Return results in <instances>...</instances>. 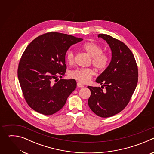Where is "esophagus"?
<instances>
[{"label":"esophagus","instance_id":"34e87169","mask_svg":"<svg viewBox=\"0 0 154 154\" xmlns=\"http://www.w3.org/2000/svg\"><path fill=\"white\" fill-rule=\"evenodd\" d=\"M77 86H79V87H80V88H82V87L84 86V85H83L82 83H81L80 82H77Z\"/></svg>","mask_w":154,"mask_h":154}]
</instances>
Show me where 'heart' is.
Returning a JSON list of instances; mask_svg holds the SVG:
<instances>
[{
    "label": "heart",
    "mask_w": 154,
    "mask_h": 154,
    "mask_svg": "<svg viewBox=\"0 0 154 154\" xmlns=\"http://www.w3.org/2000/svg\"><path fill=\"white\" fill-rule=\"evenodd\" d=\"M83 49L92 57V63L94 66L99 71L105 69L108 66L109 59L108 55L103 52L102 48L94 42H87L83 46ZM74 52L68 49L66 54V60L68 63L72 64L74 61ZM94 74L92 68H75L69 72L71 78L82 83L88 82Z\"/></svg>",
    "instance_id": "b5f03b06"
}]
</instances>
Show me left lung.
<instances>
[{
	"label": "left lung",
	"mask_w": 154,
	"mask_h": 154,
	"mask_svg": "<svg viewBox=\"0 0 154 154\" xmlns=\"http://www.w3.org/2000/svg\"><path fill=\"white\" fill-rule=\"evenodd\" d=\"M98 38L108 44L112 57L108 66L96 80L103 84L102 88L88 86L91 91L88 103L96 115L108 118L121 112L128 103L137 85L138 66L134 54L124 42L105 34H99Z\"/></svg>",
	"instance_id": "obj_1"
}]
</instances>
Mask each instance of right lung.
Segmentation results:
<instances>
[{"mask_svg":"<svg viewBox=\"0 0 154 154\" xmlns=\"http://www.w3.org/2000/svg\"><path fill=\"white\" fill-rule=\"evenodd\" d=\"M82 40L50 32L36 38L27 47L19 63L17 77L24 97L33 110L52 115L65 105L77 83L74 79L57 78L66 72L65 55L68 49Z\"/></svg>","mask_w":154,"mask_h":154,"instance_id":"1","label":"right lung"}]
</instances>
